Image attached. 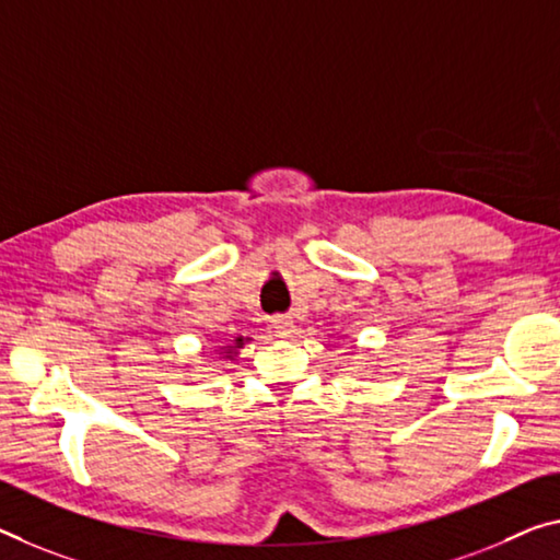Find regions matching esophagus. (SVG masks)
Segmentation results:
<instances>
[{"label":"esophagus","instance_id":"34e87169","mask_svg":"<svg viewBox=\"0 0 560 560\" xmlns=\"http://www.w3.org/2000/svg\"><path fill=\"white\" fill-rule=\"evenodd\" d=\"M270 325L278 338H288V335H292V330H295V323H292L290 315H272Z\"/></svg>","mask_w":560,"mask_h":560}]
</instances>
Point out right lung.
<instances>
[{
  "label": "right lung",
  "instance_id": "add662e5",
  "mask_svg": "<svg viewBox=\"0 0 560 560\" xmlns=\"http://www.w3.org/2000/svg\"><path fill=\"white\" fill-rule=\"evenodd\" d=\"M240 346H243V338H237V340H235V346H228V350L232 352V350H235V348H240Z\"/></svg>",
  "mask_w": 560,
  "mask_h": 560
}]
</instances>
